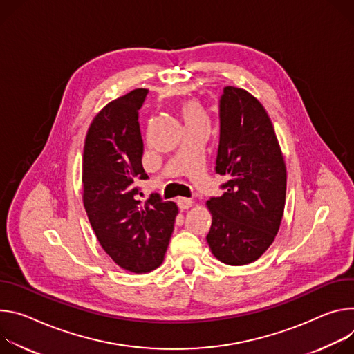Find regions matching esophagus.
Masks as SVG:
<instances>
[{"label": "esophagus", "instance_id": "34e87169", "mask_svg": "<svg viewBox=\"0 0 354 354\" xmlns=\"http://www.w3.org/2000/svg\"><path fill=\"white\" fill-rule=\"evenodd\" d=\"M177 205L181 211H185L188 208H191L192 205V201L189 198H177Z\"/></svg>", "mask_w": 354, "mask_h": 354}]
</instances>
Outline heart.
Listing matches in <instances>:
<instances>
[{"mask_svg": "<svg viewBox=\"0 0 354 354\" xmlns=\"http://www.w3.org/2000/svg\"><path fill=\"white\" fill-rule=\"evenodd\" d=\"M180 112L187 127L189 125H209V116L204 105L197 100H187L181 104Z\"/></svg>", "mask_w": 354, "mask_h": 354, "instance_id": "obj_1", "label": "heart"}]
</instances>
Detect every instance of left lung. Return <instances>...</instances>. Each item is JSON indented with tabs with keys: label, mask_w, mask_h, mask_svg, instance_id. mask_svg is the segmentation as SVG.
Here are the masks:
<instances>
[{
	"label": "left lung",
	"mask_w": 354,
	"mask_h": 354,
	"mask_svg": "<svg viewBox=\"0 0 354 354\" xmlns=\"http://www.w3.org/2000/svg\"><path fill=\"white\" fill-rule=\"evenodd\" d=\"M216 173L225 192L207 207L212 225L207 242L229 266L256 261L276 239L284 215L287 169L270 116L243 88L227 86L219 101Z\"/></svg>",
	"instance_id": "1"
}]
</instances>
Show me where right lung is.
<instances>
[{"label":"right lung","instance_id":"obj_1","mask_svg":"<svg viewBox=\"0 0 354 354\" xmlns=\"http://www.w3.org/2000/svg\"><path fill=\"white\" fill-rule=\"evenodd\" d=\"M149 90L136 88L108 102L87 131L83 153V203L105 253L127 271L149 272L163 263L178 208L154 195L136 198L143 140L138 111Z\"/></svg>","mask_w":354,"mask_h":354}]
</instances>
